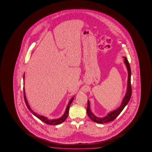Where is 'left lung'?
I'll return each instance as SVG.
<instances>
[{
  "mask_svg": "<svg viewBox=\"0 0 152 152\" xmlns=\"http://www.w3.org/2000/svg\"><path fill=\"white\" fill-rule=\"evenodd\" d=\"M124 62L125 64L126 65V68L128 69V85H127V90L126 95L124 97V99L122 100V102L121 103V105L118 108L116 109L114 111H112L110 113L103 118H98L94 114L91 112L90 110V104L89 101L88 100L87 108V112L88 116L90 118L91 120L94 122H96L97 124H105L107 122H109L111 121H113L120 114L121 112L124 110L125 106L127 105V104L129 102V100L131 98V94H132V90H131V69L129 65V63L128 59L126 57H124Z\"/></svg>",
  "mask_w": 152,
  "mask_h": 152,
  "instance_id": "left-lung-1",
  "label": "left lung"
}]
</instances>
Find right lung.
<instances>
[{
    "mask_svg": "<svg viewBox=\"0 0 152 152\" xmlns=\"http://www.w3.org/2000/svg\"><path fill=\"white\" fill-rule=\"evenodd\" d=\"M23 80H24V74L23 75ZM23 84L24 85V82H23ZM23 91H24V100L26 102V105L27 106V107L28 108L29 111H31V113L34 114V115L36 116L37 118L40 119L41 121L44 122V123L47 124H50V125H57V124H62V122H63L64 121L66 120V118H67V116L69 114V106L71 104L72 101L74 99V97L71 98V99L69 100V103L67 105L66 110L65 112L64 115L62 116L61 118L57 119H53V120H49L48 118H47L46 117L44 116L40 115L37 114L35 112H34V111L31 110L30 106L28 105V101L26 100V93H25V90H24V87H23Z\"/></svg>",
    "mask_w": 152,
    "mask_h": 152,
    "instance_id": "1",
    "label": "right lung"
}]
</instances>
